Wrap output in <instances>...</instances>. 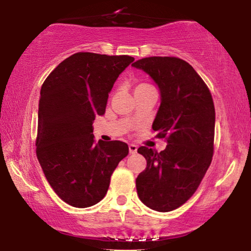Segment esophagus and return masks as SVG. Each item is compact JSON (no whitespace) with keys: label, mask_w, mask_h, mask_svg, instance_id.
<instances>
[{"label":"esophagus","mask_w":251,"mask_h":251,"mask_svg":"<svg viewBox=\"0 0 251 251\" xmlns=\"http://www.w3.org/2000/svg\"><path fill=\"white\" fill-rule=\"evenodd\" d=\"M137 150H138V147H137L135 144H130L129 145V153L130 154H136Z\"/></svg>","instance_id":"esophagus-1"}]
</instances>
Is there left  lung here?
Instances as JSON below:
<instances>
[{"instance_id": "left-lung-1", "label": "left lung", "mask_w": 251, "mask_h": 251, "mask_svg": "<svg viewBox=\"0 0 251 251\" xmlns=\"http://www.w3.org/2000/svg\"><path fill=\"white\" fill-rule=\"evenodd\" d=\"M131 66L159 88L161 104L152 125L167 147L160 153L140 146L146 169L136 179L140 201L153 210L171 211L184 204L211 163L215 106L210 91L194 68L176 57H149Z\"/></svg>"}]
</instances>
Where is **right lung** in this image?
<instances>
[{
	"label": "right lung",
	"mask_w": 251,
	"mask_h": 251,
	"mask_svg": "<svg viewBox=\"0 0 251 251\" xmlns=\"http://www.w3.org/2000/svg\"><path fill=\"white\" fill-rule=\"evenodd\" d=\"M135 58L91 52L72 54L41 88L36 154L58 197L75 208L91 207L107 193L111 176L129 147L94 140L92 123L104 115L116 78Z\"/></svg>",
	"instance_id": "obj_1"
}]
</instances>
